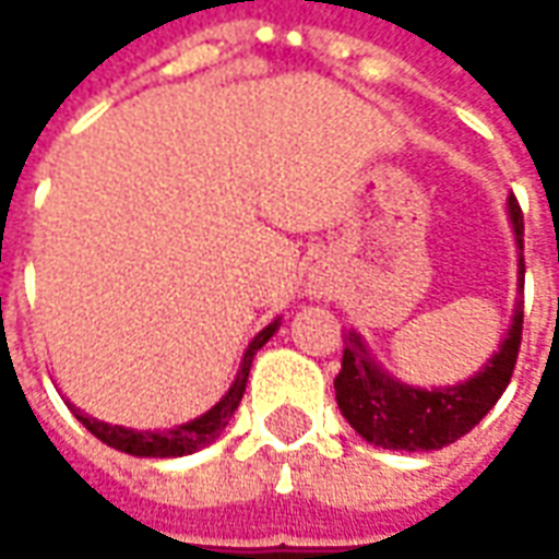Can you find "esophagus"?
<instances>
[{"mask_svg": "<svg viewBox=\"0 0 559 559\" xmlns=\"http://www.w3.org/2000/svg\"><path fill=\"white\" fill-rule=\"evenodd\" d=\"M311 293H314L317 299H320V296H326V284H323V281H314V284H311Z\"/></svg>", "mask_w": 559, "mask_h": 559, "instance_id": "esophagus-1", "label": "esophagus"}]
</instances>
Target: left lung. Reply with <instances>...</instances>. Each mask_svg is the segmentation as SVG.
I'll use <instances>...</instances> for the list:
<instances>
[{"label": "left lung", "instance_id": "1", "mask_svg": "<svg viewBox=\"0 0 559 559\" xmlns=\"http://www.w3.org/2000/svg\"><path fill=\"white\" fill-rule=\"evenodd\" d=\"M509 215L518 242V293H524V215L515 197H509ZM521 326L524 302L518 299L500 350L485 362L479 374L443 389H416L392 380L386 371H380L356 332L344 335V356L335 377V399L344 419L359 437L383 449L428 452L455 443L457 437L479 425L509 386L521 347Z\"/></svg>", "mask_w": 559, "mask_h": 559}]
</instances>
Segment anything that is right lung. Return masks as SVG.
Listing matches in <instances>:
<instances>
[{"instance_id": "right-lung-1", "label": "right lung", "mask_w": 559, "mask_h": 559, "mask_svg": "<svg viewBox=\"0 0 559 559\" xmlns=\"http://www.w3.org/2000/svg\"><path fill=\"white\" fill-rule=\"evenodd\" d=\"M278 323L281 320H272V323H269L263 332H257L254 341L248 344V350H245L242 356V365H239V374L233 380V386L227 389V395H224L212 411L203 413V416H197V419L185 421L179 428H170V431H134V428H122V425H107V421L92 419L86 413H80L71 401H68V407H71V413H74L102 443L114 445L119 452H128V455L138 457L191 455L197 449H203V445L212 443V440L227 428V421H230V416L236 413V407H239V401H242L245 395V383H248V371H251V362H254L257 350L275 335Z\"/></svg>"}]
</instances>
